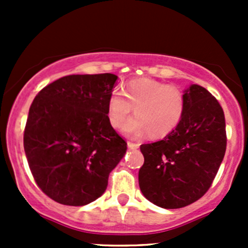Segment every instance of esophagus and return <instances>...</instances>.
Here are the masks:
<instances>
[{
    "instance_id": "esophagus-1",
    "label": "esophagus",
    "mask_w": 248,
    "mask_h": 248,
    "mask_svg": "<svg viewBox=\"0 0 248 248\" xmlns=\"http://www.w3.org/2000/svg\"><path fill=\"white\" fill-rule=\"evenodd\" d=\"M127 146H128L129 149H132V150H136V149H138V147H139V144H137V142H133V141H128V142H127Z\"/></svg>"
}]
</instances>
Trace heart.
Wrapping results in <instances>:
<instances>
[{
	"instance_id": "obj_1",
	"label": "heart",
	"mask_w": 248,
	"mask_h": 248,
	"mask_svg": "<svg viewBox=\"0 0 248 248\" xmlns=\"http://www.w3.org/2000/svg\"><path fill=\"white\" fill-rule=\"evenodd\" d=\"M121 92L114 91L108 101V119L114 128L122 126L134 109L136 117L124 126L131 137L149 133L151 138H164L180 124L186 109V97L176 85L154 79L128 82Z\"/></svg>"
}]
</instances>
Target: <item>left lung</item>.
Returning a JSON list of instances; mask_svg holds the SVG:
<instances>
[{"instance_id": "1", "label": "left lung", "mask_w": 248, "mask_h": 248, "mask_svg": "<svg viewBox=\"0 0 248 248\" xmlns=\"http://www.w3.org/2000/svg\"><path fill=\"white\" fill-rule=\"evenodd\" d=\"M185 97L179 126L163 140L140 146V191L163 209H180L202 198L226 154V120L218 101L196 84L185 90Z\"/></svg>"}]
</instances>
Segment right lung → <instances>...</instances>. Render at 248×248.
Returning a JSON list of instances; mask_svg holds the SVG:
<instances>
[{"mask_svg":"<svg viewBox=\"0 0 248 248\" xmlns=\"http://www.w3.org/2000/svg\"><path fill=\"white\" fill-rule=\"evenodd\" d=\"M115 74H76L55 80L30 107L24 149L39 188L52 201L82 206L106 192L110 171L127 150L110 124Z\"/></svg>","mask_w":248,"mask_h":248,"instance_id":"1","label":"right lung"}]
</instances>
